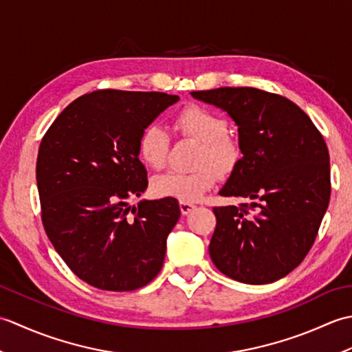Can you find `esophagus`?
<instances>
[{
  "label": "esophagus",
  "mask_w": 352,
  "mask_h": 352,
  "mask_svg": "<svg viewBox=\"0 0 352 352\" xmlns=\"http://www.w3.org/2000/svg\"><path fill=\"white\" fill-rule=\"evenodd\" d=\"M195 204L193 203H186V201H180V210L183 214H189L190 212L195 210Z\"/></svg>",
  "instance_id": "1"
}]
</instances>
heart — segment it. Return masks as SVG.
Returning a JSON list of instances; mask_svg holds the SVG:
<instances>
[{
	"label": "heart",
	"mask_w": 352,
	"mask_h": 352,
	"mask_svg": "<svg viewBox=\"0 0 352 352\" xmlns=\"http://www.w3.org/2000/svg\"><path fill=\"white\" fill-rule=\"evenodd\" d=\"M175 129L186 138L201 142L197 153L195 170L175 172L155 177L153 192L159 197L177 198L193 203L213 188L221 175H228L241 160L239 140L227 133L226 118L199 106L184 107L175 116ZM169 136L164 126L149 124L140 131L138 139V154L145 166L162 169L168 159Z\"/></svg>",
	"instance_id": "obj_1"
}]
</instances>
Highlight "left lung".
<instances>
[{
    "mask_svg": "<svg viewBox=\"0 0 352 352\" xmlns=\"http://www.w3.org/2000/svg\"><path fill=\"white\" fill-rule=\"evenodd\" d=\"M190 95L236 122L243 157L219 195L251 201L213 208L212 261L241 283L280 280L309 254L330 203V154L322 134L295 102L256 87Z\"/></svg>",
    "mask_w": 352,
    "mask_h": 352,
    "instance_id": "obj_1",
    "label": "left lung"
}]
</instances>
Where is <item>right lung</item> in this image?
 Returning a JSON list of instances; mask_svg holds the SVG:
<instances>
[{
	"label": "right lung",
	"instance_id": "obj_1",
	"mask_svg": "<svg viewBox=\"0 0 352 352\" xmlns=\"http://www.w3.org/2000/svg\"><path fill=\"white\" fill-rule=\"evenodd\" d=\"M177 95L104 89L72 101L41 142L42 223L58 256L91 286L129 292L160 272L180 218L175 198L129 199L148 188L138 139Z\"/></svg>",
	"mask_w": 352,
	"mask_h": 352
}]
</instances>
